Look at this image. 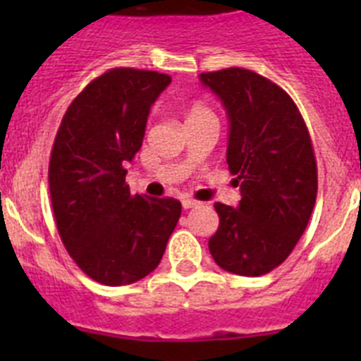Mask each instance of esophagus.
I'll list each match as a JSON object with an SVG mask.
<instances>
[{
	"label": "esophagus",
	"instance_id": "1",
	"mask_svg": "<svg viewBox=\"0 0 361 361\" xmlns=\"http://www.w3.org/2000/svg\"><path fill=\"white\" fill-rule=\"evenodd\" d=\"M195 206H199V202L193 199H183V208L184 209H190V208H195Z\"/></svg>",
	"mask_w": 361,
	"mask_h": 361
}]
</instances>
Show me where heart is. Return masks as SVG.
<instances>
[{"instance_id":"obj_1","label":"heart","mask_w":361,"mask_h":361,"mask_svg":"<svg viewBox=\"0 0 361 361\" xmlns=\"http://www.w3.org/2000/svg\"><path fill=\"white\" fill-rule=\"evenodd\" d=\"M184 119H186V124L190 123H199V121L206 119H215V114L209 106H206L200 101H193L191 104H188L186 110H184Z\"/></svg>"}]
</instances>
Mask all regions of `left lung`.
I'll return each instance as SVG.
<instances>
[{
	"instance_id": "8db88e82",
	"label": "left lung",
	"mask_w": 361,
	"mask_h": 361,
	"mask_svg": "<svg viewBox=\"0 0 361 361\" xmlns=\"http://www.w3.org/2000/svg\"><path fill=\"white\" fill-rule=\"evenodd\" d=\"M199 78L228 111L226 161L242 195L237 208L215 204L209 253L229 273L266 275L291 255L317 202L307 126L288 92L260 73L226 68Z\"/></svg>"
}]
</instances>
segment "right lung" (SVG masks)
<instances>
[{
    "label": "right lung",
    "mask_w": 361,
    "mask_h": 361,
    "mask_svg": "<svg viewBox=\"0 0 361 361\" xmlns=\"http://www.w3.org/2000/svg\"><path fill=\"white\" fill-rule=\"evenodd\" d=\"M170 82L152 70H108L73 99L57 130L49 166L57 231L82 273L104 286L149 275L180 216L178 200L132 195L124 168Z\"/></svg>",
    "instance_id": "1"
}]
</instances>
